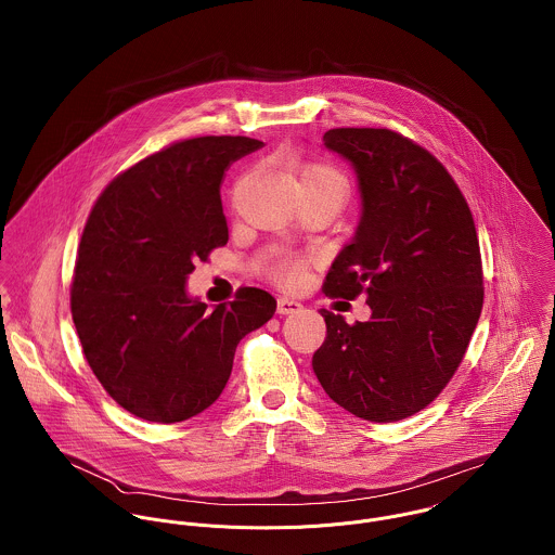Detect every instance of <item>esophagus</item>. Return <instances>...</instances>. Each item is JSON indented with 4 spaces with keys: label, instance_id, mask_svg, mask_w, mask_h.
<instances>
[{
    "label": "esophagus",
    "instance_id": "34e87169",
    "mask_svg": "<svg viewBox=\"0 0 555 555\" xmlns=\"http://www.w3.org/2000/svg\"><path fill=\"white\" fill-rule=\"evenodd\" d=\"M304 306L291 297H280L278 299V314L280 317H288V314H297Z\"/></svg>",
    "mask_w": 555,
    "mask_h": 555
}]
</instances>
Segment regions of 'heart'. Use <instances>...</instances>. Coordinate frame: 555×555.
<instances>
[{"instance_id": "1", "label": "heart", "mask_w": 555, "mask_h": 555, "mask_svg": "<svg viewBox=\"0 0 555 555\" xmlns=\"http://www.w3.org/2000/svg\"><path fill=\"white\" fill-rule=\"evenodd\" d=\"M299 181H301V185H324V188H333V190H337L341 194L346 192V177L331 162H312V164L304 166L301 172H299ZM306 264H308L306 258L286 254V256L273 260L267 267V273L278 284L295 286V284H299L304 280Z\"/></svg>"}]
</instances>
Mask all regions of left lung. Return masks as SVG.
<instances>
[{"label":"left lung","mask_w":555,"mask_h":555,"mask_svg":"<svg viewBox=\"0 0 555 555\" xmlns=\"http://www.w3.org/2000/svg\"><path fill=\"white\" fill-rule=\"evenodd\" d=\"M324 145L352 162L363 216L322 291L367 295L372 318L320 310L312 367L344 410L393 423L429 405L464 361L485 295L475 220L442 162L399 132L333 128Z\"/></svg>","instance_id":"left-lung-1"}]
</instances>
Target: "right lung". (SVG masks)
<instances>
[{
    "mask_svg": "<svg viewBox=\"0 0 555 555\" xmlns=\"http://www.w3.org/2000/svg\"><path fill=\"white\" fill-rule=\"evenodd\" d=\"M262 143L196 137L119 172L85 222L70 310L85 359L124 410L179 423L224 391L241 337L275 314V299L241 286L214 312L185 295L196 260L227 245L220 185L231 162Z\"/></svg>",
    "mask_w": 555,
    "mask_h": 555,
    "instance_id": "1",
    "label": "right lung"
}]
</instances>
